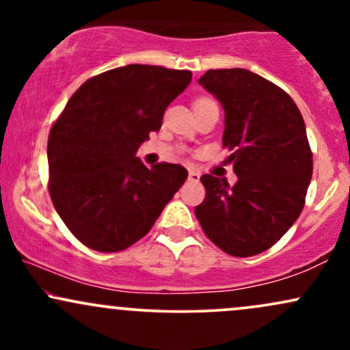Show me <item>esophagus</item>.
Returning <instances> with one entry per match:
<instances>
[{
	"label": "esophagus",
	"mask_w": 350,
	"mask_h": 350,
	"mask_svg": "<svg viewBox=\"0 0 350 350\" xmlns=\"http://www.w3.org/2000/svg\"><path fill=\"white\" fill-rule=\"evenodd\" d=\"M200 179V174L196 170H191L189 171V180H192V183H199Z\"/></svg>",
	"instance_id": "34e87169"
}]
</instances>
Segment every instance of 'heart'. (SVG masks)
<instances>
[{
    "label": "heart",
    "instance_id": "1",
    "mask_svg": "<svg viewBox=\"0 0 350 350\" xmlns=\"http://www.w3.org/2000/svg\"><path fill=\"white\" fill-rule=\"evenodd\" d=\"M206 100H207V98H199V100H198V102H196V103H200V102H206ZM196 103H194V105H196Z\"/></svg>",
    "mask_w": 350,
    "mask_h": 350
}]
</instances>
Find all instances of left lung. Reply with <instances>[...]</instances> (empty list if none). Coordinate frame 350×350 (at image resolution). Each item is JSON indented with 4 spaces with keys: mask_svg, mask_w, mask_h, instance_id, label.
<instances>
[{
    "mask_svg": "<svg viewBox=\"0 0 350 350\" xmlns=\"http://www.w3.org/2000/svg\"><path fill=\"white\" fill-rule=\"evenodd\" d=\"M199 83L226 111L222 143L234 150L237 183L204 174L196 217L208 239L234 256L258 255L290 230L312 176L306 126L293 98L247 69L207 70Z\"/></svg>",
    "mask_w": 350,
    "mask_h": 350,
    "instance_id": "left-lung-1",
    "label": "left lung"
}]
</instances>
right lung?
<instances>
[{"instance_id": "add662e5", "label": "right lung", "mask_w": 350, "mask_h": 350, "mask_svg": "<svg viewBox=\"0 0 350 350\" xmlns=\"http://www.w3.org/2000/svg\"><path fill=\"white\" fill-rule=\"evenodd\" d=\"M191 79L142 64L103 72L80 85L51 128L52 204L92 250L120 252L143 239L187 179L180 164L146 167L136 151Z\"/></svg>"}]
</instances>
